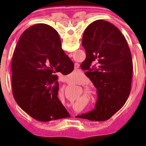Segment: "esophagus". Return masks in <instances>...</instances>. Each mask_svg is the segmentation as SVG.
<instances>
[{"mask_svg": "<svg viewBox=\"0 0 146 146\" xmlns=\"http://www.w3.org/2000/svg\"><path fill=\"white\" fill-rule=\"evenodd\" d=\"M79 66H80V65H79L78 63H75V70H76V71H80V70L78 69Z\"/></svg>", "mask_w": 146, "mask_h": 146, "instance_id": "1", "label": "esophagus"}]
</instances>
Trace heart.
I'll return each instance as SVG.
<instances>
[{
  "instance_id": "obj_1",
  "label": "heart",
  "mask_w": 146,
  "mask_h": 146,
  "mask_svg": "<svg viewBox=\"0 0 146 146\" xmlns=\"http://www.w3.org/2000/svg\"><path fill=\"white\" fill-rule=\"evenodd\" d=\"M80 75L78 73H77L75 71H73L72 73L70 74L68 76V80L71 83H75L77 82L76 80V77L78 76H80ZM83 84V83H82ZM83 92H84V95L85 97L88 98H92L94 97L95 95V91L92 88L90 87H85L83 88Z\"/></svg>"
}]
</instances>
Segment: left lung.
I'll return each instance as SVG.
<instances>
[{
  "instance_id": "1",
  "label": "left lung",
  "mask_w": 146,
  "mask_h": 146,
  "mask_svg": "<svg viewBox=\"0 0 146 146\" xmlns=\"http://www.w3.org/2000/svg\"><path fill=\"white\" fill-rule=\"evenodd\" d=\"M87 64L85 75L97 88L95 110L78 117L104 121L117 112L127 100L131 88L132 60L127 42L120 31L104 20L93 22L83 35Z\"/></svg>"
}]
</instances>
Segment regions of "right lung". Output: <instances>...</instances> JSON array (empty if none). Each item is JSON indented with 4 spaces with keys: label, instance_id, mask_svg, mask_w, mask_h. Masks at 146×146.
<instances>
[{
    "label": "right lung",
    "instance_id": "add662e5",
    "mask_svg": "<svg viewBox=\"0 0 146 146\" xmlns=\"http://www.w3.org/2000/svg\"><path fill=\"white\" fill-rule=\"evenodd\" d=\"M73 68L72 61L61 48L56 31L45 24L29 27L19 39L12 61L15 102L41 122L70 117L58 98L59 83L54 73L68 75Z\"/></svg>",
    "mask_w": 146,
    "mask_h": 146
}]
</instances>
